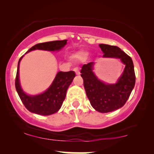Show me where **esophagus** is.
Returning a JSON list of instances; mask_svg holds the SVG:
<instances>
[{
    "mask_svg": "<svg viewBox=\"0 0 154 154\" xmlns=\"http://www.w3.org/2000/svg\"><path fill=\"white\" fill-rule=\"evenodd\" d=\"M74 71H75V72L76 75H79V74H80V72H79V70L77 68L74 69Z\"/></svg>",
    "mask_w": 154,
    "mask_h": 154,
    "instance_id": "34e87169",
    "label": "esophagus"
}]
</instances>
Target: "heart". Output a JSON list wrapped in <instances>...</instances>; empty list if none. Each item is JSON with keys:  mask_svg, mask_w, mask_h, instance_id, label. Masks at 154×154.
Wrapping results in <instances>:
<instances>
[{"mask_svg": "<svg viewBox=\"0 0 154 154\" xmlns=\"http://www.w3.org/2000/svg\"><path fill=\"white\" fill-rule=\"evenodd\" d=\"M77 57L79 59L83 60L87 57V54H86V53H84V52H80L77 55Z\"/></svg>", "mask_w": 154, "mask_h": 154, "instance_id": "b5f03b06", "label": "heart"}]
</instances>
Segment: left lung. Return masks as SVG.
I'll return each mask as SVG.
<instances>
[{
	"label": "left lung",
	"mask_w": 154,
	"mask_h": 154,
	"mask_svg": "<svg viewBox=\"0 0 154 154\" xmlns=\"http://www.w3.org/2000/svg\"><path fill=\"white\" fill-rule=\"evenodd\" d=\"M103 57L117 58L125 64V69L118 82L106 85L98 79L93 72V62L84 64L81 69L86 94L91 104L96 111L101 113L113 111L125 105L135 84L134 65L130 56L119 47L100 44Z\"/></svg>",
	"instance_id": "1"
}]
</instances>
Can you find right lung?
Segmentation results:
<instances>
[{
  "label": "right lung",
  "instance_id": "1",
  "mask_svg": "<svg viewBox=\"0 0 154 154\" xmlns=\"http://www.w3.org/2000/svg\"><path fill=\"white\" fill-rule=\"evenodd\" d=\"M67 40H55V41L45 42L35 45L27 52L36 50L57 51L60 50L66 44ZM26 52V53H27ZM23 56L19 59L17 68V76L15 79V87L18 95L23 104L27 110L35 114L47 116L54 114L59 110L66 97V91L70 85L75 73L73 71L59 72L55 77L51 87L42 94L30 96L24 93L20 87L19 80V62Z\"/></svg>",
  "mask_w": 154,
  "mask_h": 154
}]
</instances>
